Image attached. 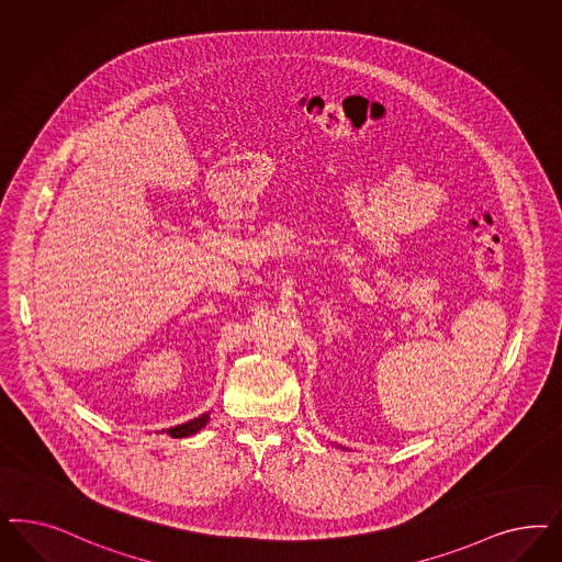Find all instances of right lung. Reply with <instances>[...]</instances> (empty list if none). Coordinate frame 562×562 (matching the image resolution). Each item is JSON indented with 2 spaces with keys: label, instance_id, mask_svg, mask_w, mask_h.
<instances>
[{
  "label": "right lung",
  "instance_id": "add662e5",
  "mask_svg": "<svg viewBox=\"0 0 562 562\" xmlns=\"http://www.w3.org/2000/svg\"><path fill=\"white\" fill-rule=\"evenodd\" d=\"M211 422V412L202 414V416L194 417L190 422H183L180 426H173V428H167L164 432L171 436V438H188V436H194L199 430H202L206 424Z\"/></svg>",
  "mask_w": 562,
  "mask_h": 562
}]
</instances>
